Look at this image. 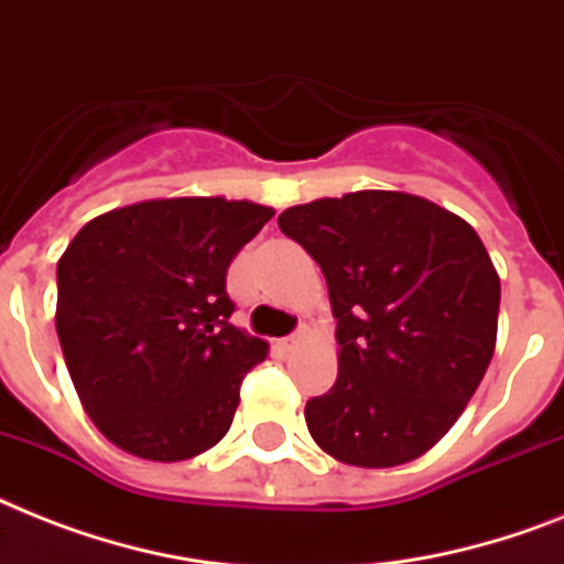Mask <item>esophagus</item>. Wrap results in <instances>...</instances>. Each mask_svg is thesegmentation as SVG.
Here are the masks:
<instances>
[{
  "mask_svg": "<svg viewBox=\"0 0 564 564\" xmlns=\"http://www.w3.org/2000/svg\"><path fill=\"white\" fill-rule=\"evenodd\" d=\"M306 338H310V329H306V327H301V329H297V333H295V336L283 338V341H281V347H283V350H292V347L304 345Z\"/></svg>",
  "mask_w": 564,
  "mask_h": 564,
  "instance_id": "34e87169",
  "label": "esophagus"
}]
</instances>
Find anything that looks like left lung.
<instances>
[{"label":"left lung","instance_id":"8db88e82","mask_svg":"<svg viewBox=\"0 0 564 564\" xmlns=\"http://www.w3.org/2000/svg\"><path fill=\"white\" fill-rule=\"evenodd\" d=\"M327 278L336 386L306 402L313 441L347 466L425 455L496 354L501 281L475 228L405 191H356L278 217Z\"/></svg>","mask_w":564,"mask_h":564}]
</instances>
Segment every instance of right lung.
Listing matches in <instances>:
<instances>
[{
    "mask_svg": "<svg viewBox=\"0 0 564 564\" xmlns=\"http://www.w3.org/2000/svg\"><path fill=\"white\" fill-rule=\"evenodd\" d=\"M272 217L226 196L144 199L89 219L57 260L68 377L127 455L176 464L231 429L242 377L269 345L228 322L226 272Z\"/></svg>",
    "mask_w": 564,
    "mask_h": 564,
    "instance_id": "add662e5",
    "label": "right lung"
}]
</instances>
